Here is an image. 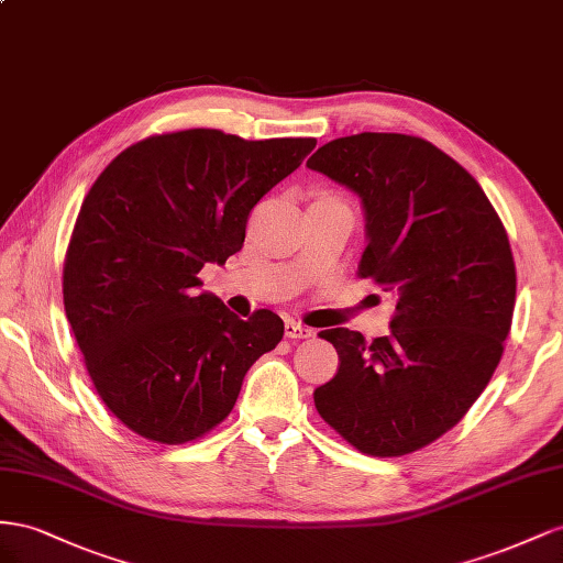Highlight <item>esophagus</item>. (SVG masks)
<instances>
[{
	"label": "esophagus",
	"mask_w": 563,
	"mask_h": 563,
	"mask_svg": "<svg viewBox=\"0 0 563 563\" xmlns=\"http://www.w3.org/2000/svg\"><path fill=\"white\" fill-rule=\"evenodd\" d=\"M285 334L290 336V340H309V336H313V330L297 323V320H287V323H285Z\"/></svg>",
	"instance_id": "esophagus-1"
}]
</instances>
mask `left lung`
Returning <instances> with one entry per match:
<instances>
[{"mask_svg": "<svg viewBox=\"0 0 563 563\" xmlns=\"http://www.w3.org/2000/svg\"><path fill=\"white\" fill-rule=\"evenodd\" d=\"M307 167L361 198L358 273L398 297L387 336L320 332L340 371L313 391L316 408L361 453L420 451L462 420L500 363L517 299L507 231L474 176L424 139L342 136Z\"/></svg>", "mask_w": 563, "mask_h": 563, "instance_id": "1", "label": "left lung"}]
</instances>
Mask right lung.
Here are the masks:
<instances>
[{
  "mask_svg": "<svg viewBox=\"0 0 563 563\" xmlns=\"http://www.w3.org/2000/svg\"><path fill=\"white\" fill-rule=\"evenodd\" d=\"M313 148L316 139L186 130L134 143L93 181L63 303L96 391L139 437H202L227 420L252 363L283 340L280 316L238 318L198 292V273L240 252L252 207Z\"/></svg>",
  "mask_w": 563,
  "mask_h": 563,
  "instance_id": "add662e5",
  "label": "right lung"
}]
</instances>
